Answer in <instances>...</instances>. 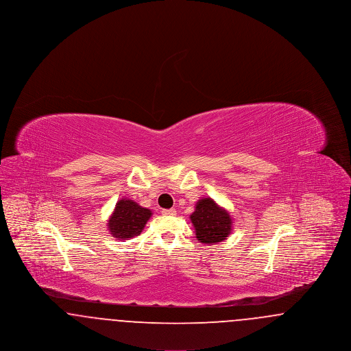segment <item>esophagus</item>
<instances>
[{"label": "esophagus", "instance_id": "1", "mask_svg": "<svg viewBox=\"0 0 351 351\" xmlns=\"http://www.w3.org/2000/svg\"><path fill=\"white\" fill-rule=\"evenodd\" d=\"M162 213L166 215V216H176V209H173V208H171V209H163Z\"/></svg>", "mask_w": 351, "mask_h": 351}]
</instances>
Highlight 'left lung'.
Returning <instances> with one entry per match:
<instances>
[{"instance_id": "obj_1", "label": "left lung", "mask_w": 351, "mask_h": 351, "mask_svg": "<svg viewBox=\"0 0 351 351\" xmlns=\"http://www.w3.org/2000/svg\"><path fill=\"white\" fill-rule=\"evenodd\" d=\"M197 241L201 243H218L232 233L233 219L228 210L212 199H201L191 215Z\"/></svg>"}]
</instances>
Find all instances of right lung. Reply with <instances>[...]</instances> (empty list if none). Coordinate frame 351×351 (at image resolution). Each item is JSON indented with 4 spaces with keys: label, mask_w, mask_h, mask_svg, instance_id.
<instances>
[{
    "label": "right lung",
    "mask_w": 351,
    "mask_h": 351,
    "mask_svg": "<svg viewBox=\"0 0 351 351\" xmlns=\"http://www.w3.org/2000/svg\"><path fill=\"white\" fill-rule=\"evenodd\" d=\"M151 215L150 209L142 208L135 201L121 199L108 221L109 232L118 239L134 238L142 233Z\"/></svg>",
    "instance_id": "add662e5"
}]
</instances>
